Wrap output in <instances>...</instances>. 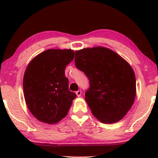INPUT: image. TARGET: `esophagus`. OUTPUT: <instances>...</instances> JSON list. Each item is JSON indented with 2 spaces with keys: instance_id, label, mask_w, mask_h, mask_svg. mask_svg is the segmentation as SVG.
<instances>
[{
  "instance_id": "esophagus-1",
  "label": "esophagus",
  "mask_w": 158,
  "mask_h": 158,
  "mask_svg": "<svg viewBox=\"0 0 158 158\" xmlns=\"http://www.w3.org/2000/svg\"><path fill=\"white\" fill-rule=\"evenodd\" d=\"M76 94H77V96H78V97H80V96H81V90H77V91L76 92Z\"/></svg>"
}]
</instances>
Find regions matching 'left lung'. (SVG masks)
<instances>
[{
  "mask_svg": "<svg viewBox=\"0 0 158 158\" xmlns=\"http://www.w3.org/2000/svg\"><path fill=\"white\" fill-rule=\"evenodd\" d=\"M74 63L89 79L85 100L93 116L106 124L121 120L136 96L135 75L129 63L102 47L76 51Z\"/></svg>",
  "mask_w": 158,
  "mask_h": 158,
  "instance_id": "left-lung-1",
  "label": "left lung"
}]
</instances>
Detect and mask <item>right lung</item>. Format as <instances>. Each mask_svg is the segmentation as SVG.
<instances>
[{
	"instance_id": "right-lung-1",
	"label": "right lung",
	"mask_w": 158,
	"mask_h": 158,
	"mask_svg": "<svg viewBox=\"0 0 158 158\" xmlns=\"http://www.w3.org/2000/svg\"><path fill=\"white\" fill-rule=\"evenodd\" d=\"M74 57L73 50L48 49L28 64L23 76V95L28 109L40 121L56 123L66 116L76 98L65 75L66 66Z\"/></svg>"
}]
</instances>
